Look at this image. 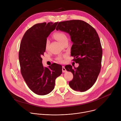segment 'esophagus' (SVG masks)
Returning a JSON list of instances; mask_svg holds the SVG:
<instances>
[{
    "instance_id": "1",
    "label": "esophagus",
    "mask_w": 121,
    "mask_h": 121,
    "mask_svg": "<svg viewBox=\"0 0 121 121\" xmlns=\"http://www.w3.org/2000/svg\"><path fill=\"white\" fill-rule=\"evenodd\" d=\"M62 71H63V73H65V72L66 71V69H65V67L64 66H62Z\"/></svg>"
}]
</instances>
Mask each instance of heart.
Listing matches in <instances>:
<instances>
[{
    "mask_svg": "<svg viewBox=\"0 0 121 121\" xmlns=\"http://www.w3.org/2000/svg\"><path fill=\"white\" fill-rule=\"evenodd\" d=\"M55 38L57 39L61 44H63L64 42L68 41V38L65 34L61 32H57L55 33L54 35ZM49 40L47 39L45 41V48H47L49 44ZM58 60L60 62L62 61V59L61 58H59Z\"/></svg>",
    "mask_w": 121,
    "mask_h": 121,
    "instance_id": "heart-1",
    "label": "heart"
}]
</instances>
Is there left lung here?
<instances>
[{"label": "left lung", "instance_id": "left-lung-1", "mask_svg": "<svg viewBox=\"0 0 121 121\" xmlns=\"http://www.w3.org/2000/svg\"><path fill=\"white\" fill-rule=\"evenodd\" d=\"M56 30L69 34L73 43L71 56L78 63V67L66 65L65 68L73 75L69 85L73 90L84 92L90 89L99 74L102 55V47L96 30L81 20H70L58 23Z\"/></svg>", "mask_w": 121, "mask_h": 121}]
</instances>
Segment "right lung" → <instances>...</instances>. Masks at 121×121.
<instances>
[{
    "instance_id": "1",
    "label": "right lung",
    "mask_w": 121,
    "mask_h": 121,
    "mask_svg": "<svg viewBox=\"0 0 121 121\" xmlns=\"http://www.w3.org/2000/svg\"><path fill=\"white\" fill-rule=\"evenodd\" d=\"M57 23L34 25L26 31L20 44L19 58L22 75L29 89L39 95L52 91L56 78L62 72V66L59 64L54 63L46 67L42 64L46 40Z\"/></svg>"
}]
</instances>
